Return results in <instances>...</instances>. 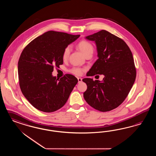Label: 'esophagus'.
<instances>
[{
    "mask_svg": "<svg viewBox=\"0 0 156 156\" xmlns=\"http://www.w3.org/2000/svg\"><path fill=\"white\" fill-rule=\"evenodd\" d=\"M78 82L80 83L82 81V79L81 78H78Z\"/></svg>",
    "mask_w": 156,
    "mask_h": 156,
    "instance_id": "34e87169",
    "label": "esophagus"
}]
</instances>
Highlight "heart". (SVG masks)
<instances>
[{
  "label": "heart",
  "instance_id": "obj_1",
  "mask_svg": "<svg viewBox=\"0 0 156 156\" xmlns=\"http://www.w3.org/2000/svg\"><path fill=\"white\" fill-rule=\"evenodd\" d=\"M77 47L84 55L89 53L93 54V46L90 43L88 42L87 41H82L78 43V44H77ZM70 51H71V48L70 46H67L65 48L62 54V58L64 60L67 59L68 58V57L70 55ZM71 72L76 76H80L83 72V70L80 68L74 67L73 69H71Z\"/></svg>",
  "mask_w": 156,
  "mask_h": 156
}]
</instances>
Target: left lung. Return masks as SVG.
<instances>
[{"label":"left lung","instance_id":"obj_1","mask_svg":"<svg viewBox=\"0 0 156 156\" xmlns=\"http://www.w3.org/2000/svg\"><path fill=\"white\" fill-rule=\"evenodd\" d=\"M94 41L98 59L87 76H104L102 81L82 80L87 88L83 93L87 103L100 112H109L122 103L136 77L132 53L122 39L106 30L86 37Z\"/></svg>","mask_w":156,"mask_h":156}]
</instances>
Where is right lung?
<instances>
[{"label":"right lung","mask_w":156,"mask_h":156,"mask_svg":"<svg viewBox=\"0 0 156 156\" xmlns=\"http://www.w3.org/2000/svg\"><path fill=\"white\" fill-rule=\"evenodd\" d=\"M80 37L49 31L24 48L18 61L19 86L35 108L50 113L66 104L78 80L71 74L59 80L52 76V72L54 66L63 64L65 48Z\"/></svg>","instance_id":"obj_1"}]
</instances>
